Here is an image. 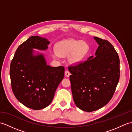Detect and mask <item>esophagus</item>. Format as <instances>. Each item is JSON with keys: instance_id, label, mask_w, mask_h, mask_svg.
Here are the masks:
<instances>
[{"instance_id": "34e87169", "label": "esophagus", "mask_w": 132, "mask_h": 132, "mask_svg": "<svg viewBox=\"0 0 132 132\" xmlns=\"http://www.w3.org/2000/svg\"><path fill=\"white\" fill-rule=\"evenodd\" d=\"M64 74H65V76L66 77H69L70 76V72L68 70L65 71V72H64Z\"/></svg>"}]
</instances>
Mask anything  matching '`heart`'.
Instances as JSON below:
<instances>
[{
    "mask_svg": "<svg viewBox=\"0 0 132 132\" xmlns=\"http://www.w3.org/2000/svg\"><path fill=\"white\" fill-rule=\"evenodd\" d=\"M55 52L53 54V57L69 56V62L75 65L79 63L87 55L89 46L85 41L69 39L59 42L55 46Z\"/></svg>",
    "mask_w": 132,
    "mask_h": 132,
    "instance_id": "obj_1",
    "label": "heart"
}]
</instances>
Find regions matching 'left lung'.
Listing matches in <instances>:
<instances>
[{"mask_svg": "<svg viewBox=\"0 0 132 132\" xmlns=\"http://www.w3.org/2000/svg\"><path fill=\"white\" fill-rule=\"evenodd\" d=\"M99 45L95 57L69 67L74 102L86 112L97 110L112 97L120 78L118 54L109 42L94 37Z\"/></svg>", "mask_w": 132, "mask_h": 132, "instance_id": "1", "label": "left lung"}]
</instances>
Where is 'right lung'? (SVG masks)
I'll return each mask as SVG.
<instances>
[{
  "label": "right lung",
  "instance_id": "1",
  "mask_svg": "<svg viewBox=\"0 0 132 132\" xmlns=\"http://www.w3.org/2000/svg\"><path fill=\"white\" fill-rule=\"evenodd\" d=\"M50 41L31 36L20 45L10 65L12 89L16 99L27 107L39 110L48 106L56 89L63 79V66L47 65L44 54Z\"/></svg>",
  "mask_w": 132,
  "mask_h": 132
}]
</instances>
